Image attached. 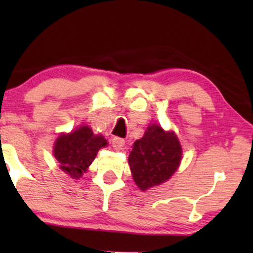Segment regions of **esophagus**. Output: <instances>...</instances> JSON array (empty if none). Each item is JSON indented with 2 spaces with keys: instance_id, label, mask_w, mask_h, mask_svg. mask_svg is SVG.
Instances as JSON below:
<instances>
[{
  "instance_id": "1",
  "label": "esophagus",
  "mask_w": 253,
  "mask_h": 253,
  "mask_svg": "<svg viewBox=\"0 0 253 253\" xmlns=\"http://www.w3.org/2000/svg\"><path fill=\"white\" fill-rule=\"evenodd\" d=\"M112 144L114 148H116V150H121L124 145V139L120 137H114L112 139Z\"/></svg>"
}]
</instances>
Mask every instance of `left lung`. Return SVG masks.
I'll return each mask as SVG.
<instances>
[{
	"instance_id": "8db88e82",
	"label": "left lung",
	"mask_w": 253,
	"mask_h": 253,
	"mask_svg": "<svg viewBox=\"0 0 253 253\" xmlns=\"http://www.w3.org/2000/svg\"><path fill=\"white\" fill-rule=\"evenodd\" d=\"M182 148L174 132H165L158 124L147 126L132 145L129 165L134 182L143 190L161 184L178 168Z\"/></svg>"
}]
</instances>
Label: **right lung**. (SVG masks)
I'll return each instance as SVG.
<instances>
[{"mask_svg": "<svg viewBox=\"0 0 253 253\" xmlns=\"http://www.w3.org/2000/svg\"><path fill=\"white\" fill-rule=\"evenodd\" d=\"M102 136L93 134L87 126H81L69 134H61L54 146V155L63 171L77 179L94 160L100 148L106 146Z\"/></svg>", "mask_w": 253, "mask_h": 253, "instance_id": "right-lung-1", "label": "right lung"}]
</instances>
